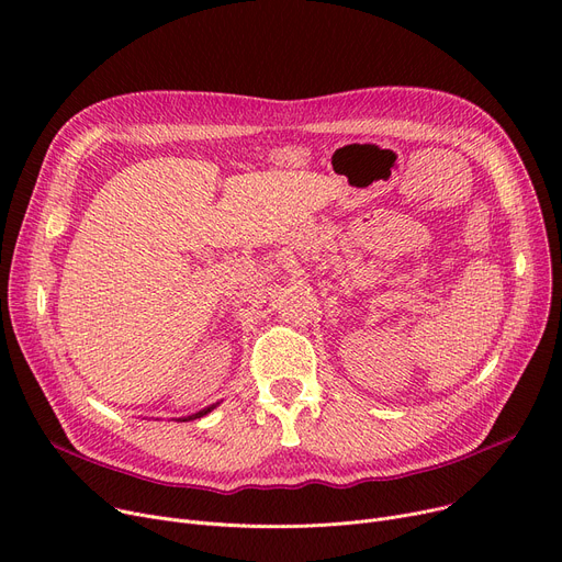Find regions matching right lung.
Wrapping results in <instances>:
<instances>
[{"label":"right lung","instance_id":"right-lung-1","mask_svg":"<svg viewBox=\"0 0 562 562\" xmlns=\"http://www.w3.org/2000/svg\"><path fill=\"white\" fill-rule=\"evenodd\" d=\"M214 409V405L212 407H206V409H202V412H198V415H191L189 419H200V417H204L206 415V412H212Z\"/></svg>","mask_w":562,"mask_h":562}]
</instances>
